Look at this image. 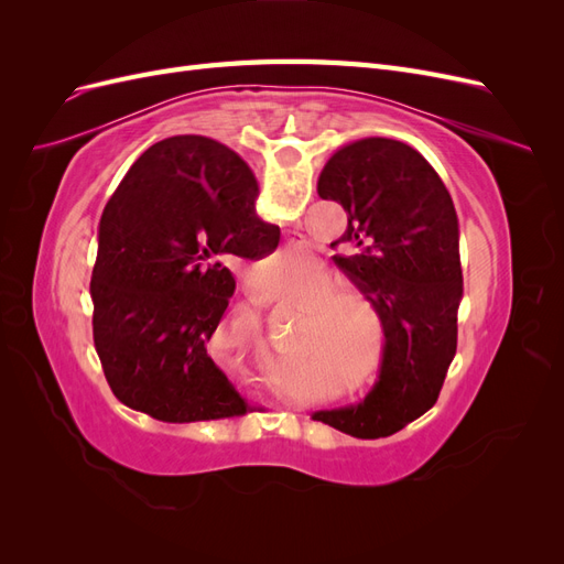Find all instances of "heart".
<instances>
[{
  "label": "heart",
  "instance_id": "obj_1",
  "mask_svg": "<svg viewBox=\"0 0 564 564\" xmlns=\"http://www.w3.org/2000/svg\"><path fill=\"white\" fill-rule=\"evenodd\" d=\"M327 286L329 280L319 265L305 272L294 284L292 303L303 305L314 301L308 305L311 319L301 324L294 348L315 352L324 369L336 371L354 360L362 347L361 355L357 356L358 360L352 365L355 369L348 373V386H360L379 362V322L362 294L352 292V289H329V292H324ZM362 326L366 327L365 339L361 338Z\"/></svg>",
  "mask_w": 564,
  "mask_h": 564
}]
</instances>
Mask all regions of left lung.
Instances as JSON below:
<instances>
[{
    "label": "left lung",
    "instance_id": "obj_1",
    "mask_svg": "<svg viewBox=\"0 0 564 564\" xmlns=\"http://www.w3.org/2000/svg\"><path fill=\"white\" fill-rule=\"evenodd\" d=\"M317 193L348 214L334 263L373 305L386 340L365 400L313 419L352 437H388L437 402L456 352L464 278L454 202L421 152L392 139L336 150Z\"/></svg>",
    "mask_w": 564,
    "mask_h": 564
}]
</instances>
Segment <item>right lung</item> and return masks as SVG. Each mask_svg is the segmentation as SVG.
<instances>
[{
	"label": "right lung",
	"instance_id": "add662e5",
	"mask_svg": "<svg viewBox=\"0 0 564 564\" xmlns=\"http://www.w3.org/2000/svg\"><path fill=\"white\" fill-rule=\"evenodd\" d=\"M245 160L207 135L148 148L98 226L94 346L119 402L164 423L242 416L247 400L207 352L235 292L228 261L275 251Z\"/></svg>",
	"mask_w": 564,
	"mask_h": 564
}]
</instances>
